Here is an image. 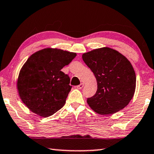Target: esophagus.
<instances>
[{
	"label": "esophagus",
	"mask_w": 154,
	"mask_h": 154,
	"mask_svg": "<svg viewBox=\"0 0 154 154\" xmlns=\"http://www.w3.org/2000/svg\"><path fill=\"white\" fill-rule=\"evenodd\" d=\"M83 87H84V83H81L80 85H79L76 86V88L79 89V90H81V89H82Z\"/></svg>",
	"instance_id": "34e87169"
}]
</instances>
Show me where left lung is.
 Instances as JSON below:
<instances>
[{"instance_id":"obj_1","label":"left lung","mask_w":154,"mask_h":154,"mask_svg":"<svg viewBox=\"0 0 154 154\" xmlns=\"http://www.w3.org/2000/svg\"><path fill=\"white\" fill-rule=\"evenodd\" d=\"M97 82L95 95L87 103L98 114H114L125 108L132 99L136 75L132 64L119 51L109 47L96 48L82 55Z\"/></svg>"}]
</instances>
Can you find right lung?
Instances as JSON below:
<instances>
[{"label":"right lung","mask_w":154,"mask_h":154,"mask_svg":"<svg viewBox=\"0 0 154 154\" xmlns=\"http://www.w3.org/2000/svg\"><path fill=\"white\" fill-rule=\"evenodd\" d=\"M75 56V53L46 48L29 57L20 70L17 88L31 112L47 117L64 106L72 86L69 77L61 69Z\"/></svg>","instance_id":"add662e5"}]
</instances>
